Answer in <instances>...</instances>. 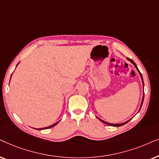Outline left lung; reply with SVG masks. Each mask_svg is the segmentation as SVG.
Wrapping results in <instances>:
<instances>
[{"instance_id":"left-lung-1","label":"left lung","mask_w":159,"mask_h":159,"mask_svg":"<svg viewBox=\"0 0 159 159\" xmlns=\"http://www.w3.org/2000/svg\"><path fill=\"white\" fill-rule=\"evenodd\" d=\"M127 60H129L132 63L133 65H134V67H136L137 68V70H138V72L139 73V75H140V76H141V78H142V81H143V88H144V82H143V76H142V74H141V73L140 72H139V70H138V68H137V65L135 64V63L134 62V61H133L132 60H131V59H129V58H127ZM143 100H144V94H143V99H142V102H141V106H140V108H139V111H140V109H141V107H142V105H143ZM98 119L99 120H101L102 122H103L104 123V124H107V125H109V126H123V125H124V124H126V123L127 122H129V120L128 121H126V122H124V123H122V124H111V123H107V122H106V121H105V120H102V119H100V118H98Z\"/></svg>"}]
</instances>
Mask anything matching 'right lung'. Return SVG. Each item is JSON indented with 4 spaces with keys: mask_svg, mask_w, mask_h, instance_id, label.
I'll list each match as a JSON object with an SVG mask.
<instances>
[{
    "mask_svg": "<svg viewBox=\"0 0 159 159\" xmlns=\"http://www.w3.org/2000/svg\"><path fill=\"white\" fill-rule=\"evenodd\" d=\"M58 123H59V121H58V122H57V123H55V124H53V125H51V126H47V127H45V128H42V129H39V130H42V129H49V128H51V127H53V126H56L57 124H58Z\"/></svg>",
    "mask_w": 159,
    "mask_h": 159,
    "instance_id": "add662e5",
    "label": "right lung"
}]
</instances>
